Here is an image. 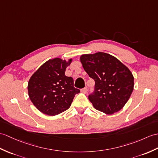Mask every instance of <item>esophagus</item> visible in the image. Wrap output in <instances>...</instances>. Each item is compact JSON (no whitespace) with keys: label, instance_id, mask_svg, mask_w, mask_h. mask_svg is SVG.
Returning a JSON list of instances; mask_svg holds the SVG:
<instances>
[{"label":"esophagus","instance_id":"1","mask_svg":"<svg viewBox=\"0 0 158 158\" xmlns=\"http://www.w3.org/2000/svg\"><path fill=\"white\" fill-rule=\"evenodd\" d=\"M81 92L83 94H86L87 92V88L84 87V88H83V89H81Z\"/></svg>","mask_w":158,"mask_h":158}]
</instances>
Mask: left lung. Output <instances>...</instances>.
<instances>
[{"label": "left lung", "instance_id": "8db88e82", "mask_svg": "<svg viewBox=\"0 0 158 158\" xmlns=\"http://www.w3.org/2000/svg\"><path fill=\"white\" fill-rule=\"evenodd\" d=\"M83 67L95 81L94 91L88 96L94 107L108 114L119 111L133 92L134 77L130 70L109 54H83Z\"/></svg>", "mask_w": 158, "mask_h": 158}]
</instances>
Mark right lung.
Instances as JSON below:
<instances>
[{
  "label": "right lung",
  "mask_w": 158,
  "mask_h": 158,
  "mask_svg": "<svg viewBox=\"0 0 158 158\" xmlns=\"http://www.w3.org/2000/svg\"><path fill=\"white\" fill-rule=\"evenodd\" d=\"M72 59L62 60L54 58L44 63L28 83L29 97L40 112L54 116L67 110L71 106L75 94L80 90L74 87L71 77L64 75L66 68Z\"/></svg>",
  "instance_id": "1"
}]
</instances>
